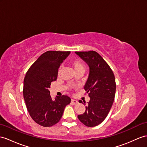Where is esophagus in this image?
Instances as JSON below:
<instances>
[{"instance_id":"34e87169","label":"esophagus","mask_w":147,"mask_h":147,"mask_svg":"<svg viewBox=\"0 0 147 147\" xmlns=\"http://www.w3.org/2000/svg\"><path fill=\"white\" fill-rule=\"evenodd\" d=\"M71 103H72V104H74V105H76V104H77V103H78V101H77V100H76L71 99Z\"/></svg>"}]
</instances>
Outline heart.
I'll return each mask as SVG.
<instances>
[{"label": "heart", "mask_w": 147, "mask_h": 147, "mask_svg": "<svg viewBox=\"0 0 147 147\" xmlns=\"http://www.w3.org/2000/svg\"><path fill=\"white\" fill-rule=\"evenodd\" d=\"M70 63L71 66L72 67L75 72H77V71H85V65L82 60L79 59H75L71 60ZM60 70H61V69H59V73L60 72Z\"/></svg>", "instance_id": "obj_1"}]
</instances>
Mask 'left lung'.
I'll return each mask as SVG.
<instances>
[{"label": "left lung", "instance_id": "left-lung-1", "mask_svg": "<svg viewBox=\"0 0 147 147\" xmlns=\"http://www.w3.org/2000/svg\"><path fill=\"white\" fill-rule=\"evenodd\" d=\"M76 53L90 67L84 89L90 99L85 112L78 115V119L85 126L95 127L105 119L112 106L116 91L115 76L109 64L98 53L94 51Z\"/></svg>", "mask_w": 147, "mask_h": 147}]
</instances>
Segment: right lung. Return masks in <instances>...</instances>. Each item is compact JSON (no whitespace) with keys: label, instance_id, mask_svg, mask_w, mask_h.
<instances>
[{"label":"right lung","instance_id":"1","mask_svg":"<svg viewBox=\"0 0 147 147\" xmlns=\"http://www.w3.org/2000/svg\"><path fill=\"white\" fill-rule=\"evenodd\" d=\"M70 52L47 51L38 57L27 71L24 80L23 95L29 115L44 127L60 121L71 99L66 95L52 100L49 88L57 80L59 66Z\"/></svg>","mask_w":147,"mask_h":147}]
</instances>
